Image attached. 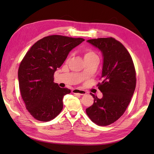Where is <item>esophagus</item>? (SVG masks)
<instances>
[{
  "mask_svg": "<svg viewBox=\"0 0 154 154\" xmlns=\"http://www.w3.org/2000/svg\"><path fill=\"white\" fill-rule=\"evenodd\" d=\"M72 93L75 94H79V95H85L86 94V91H85L83 90H81V89H75L72 90Z\"/></svg>",
  "mask_w": 154,
  "mask_h": 154,
  "instance_id": "1",
  "label": "esophagus"
}]
</instances>
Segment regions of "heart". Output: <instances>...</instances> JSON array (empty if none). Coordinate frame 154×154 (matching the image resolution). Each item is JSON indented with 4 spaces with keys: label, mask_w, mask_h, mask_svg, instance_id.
<instances>
[{
    "label": "heart",
    "mask_w": 154,
    "mask_h": 154,
    "mask_svg": "<svg viewBox=\"0 0 154 154\" xmlns=\"http://www.w3.org/2000/svg\"><path fill=\"white\" fill-rule=\"evenodd\" d=\"M96 57H97V54L92 50H87L85 51V54H84L85 60H89V59H91V58Z\"/></svg>",
    "instance_id": "1"
}]
</instances>
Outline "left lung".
<instances>
[{"mask_svg":"<svg viewBox=\"0 0 154 154\" xmlns=\"http://www.w3.org/2000/svg\"><path fill=\"white\" fill-rule=\"evenodd\" d=\"M98 48L103 57L102 82L98 84L103 93L101 99L94 98L87 114L99 126L115 122L125 112L134 93L136 78L134 65L126 48L112 38H101L87 41Z\"/></svg>","mask_w":154,"mask_h":154,"instance_id":"8db88e82","label":"left lung"}]
</instances>
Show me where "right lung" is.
Wrapping results in <instances>:
<instances>
[{
	"label": "right lung",
	"mask_w": 154,
	"mask_h": 154,
	"mask_svg": "<svg viewBox=\"0 0 154 154\" xmlns=\"http://www.w3.org/2000/svg\"><path fill=\"white\" fill-rule=\"evenodd\" d=\"M85 41L60 35L45 37L32 45L19 66L18 77L21 96L35 119L47 122L63 109V98L71 93L54 82V75L69 53Z\"/></svg>",
	"instance_id": "add662e5"
}]
</instances>
